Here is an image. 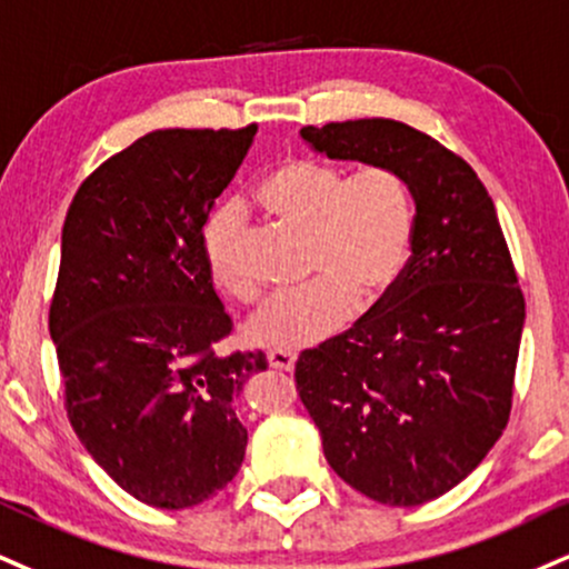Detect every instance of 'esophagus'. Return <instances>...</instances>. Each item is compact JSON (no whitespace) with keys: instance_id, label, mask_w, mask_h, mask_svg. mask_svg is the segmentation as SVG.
<instances>
[{"instance_id":"esophagus-1","label":"esophagus","mask_w":569,"mask_h":569,"mask_svg":"<svg viewBox=\"0 0 569 569\" xmlns=\"http://www.w3.org/2000/svg\"><path fill=\"white\" fill-rule=\"evenodd\" d=\"M267 362L276 371H293V362H297V355L291 352H267Z\"/></svg>"}]
</instances>
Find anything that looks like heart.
<instances>
[{
  "instance_id": "obj_1",
  "label": "heart",
  "mask_w": 569,
  "mask_h": 569,
  "mask_svg": "<svg viewBox=\"0 0 569 569\" xmlns=\"http://www.w3.org/2000/svg\"><path fill=\"white\" fill-rule=\"evenodd\" d=\"M267 214L305 230L312 286L272 299L246 333L257 347L297 352L337 333L358 310L379 305L406 270L413 249L416 207L406 177L389 167L345 169L318 159H289L259 182ZM243 222L236 207H219L201 230L211 283L238 305L262 297L241 267Z\"/></svg>"
}]
</instances>
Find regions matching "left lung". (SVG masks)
<instances>
[{
	"label": "left lung",
	"mask_w": 569,
	"mask_h": 569,
	"mask_svg": "<svg viewBox=\"0 0 569 569\" xmlns=\"http://www.w3.org/2000/svg\"><path fill=\"white\" fill-rule=\"evenodd\" d=\"M302 137L328 159L400 172L416 224L395 289L299 355V400L341 480L379 503H427L467 480L509 423L525 293L501 222L475 169L402 121H331Z\"/></svg>",
	"instance_id": "left-lung-1"
}]
</instances>
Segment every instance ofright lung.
I'll return each mask as SVG.
<instances>
[{"instance_id":"1","label":"right lung","mask_w":569,"mask_h":569,"mask_svg":"<svg viewBox=\"0 0 569 569\" xmlns=\"http://www.w3.org/2000/svg\"><path fill=\"white\" fill-rule=\"evenodd\" d=\"M257 124L159 129L79 184L63 222L50 337L73 432L137 501L188 509L241 469L236 416L262 352H217L222 310L201 230Z\"/></svg>"}]
</instances>
